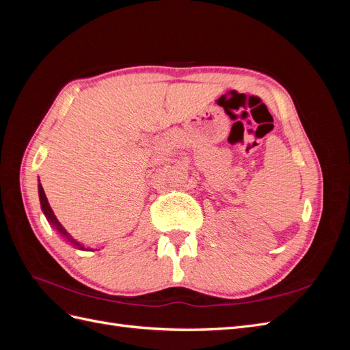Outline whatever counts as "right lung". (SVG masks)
Masks as SVG:
<instances>
[{"instance_id": "add662e5", "label": "right lung", "mask_w": 350, "mask_h": 350, "mask_svg": "<svg viewBox=\"0 0 350 350\" xmlns=\"http://www.w3.org/2000/svg\"><path fill=\"white\" fill-rule=\"evenodd\" d=\"M38 191H39V201H40V208H42V211H44V215H45V217H46V220L49 221V225H52V228H54L58 234L64 238L67 242H70L72 247H76L77 250H83V251H93L92 248H86L84 245H81L80 242H77L76 239H74L68 232L64 229V226H62L59 221H58V219H57V216L54 215V211H52V208H51V206H49V203H48V198H46V196H45V191H44V188H42V185H40V183L38 184Z\"/></svg>"}]
</instances>
